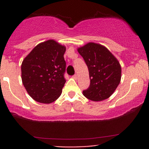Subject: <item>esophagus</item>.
<instances>
[{"label": "esophagus", "mask_w": 149, "mask_h": 149, "mask_svg": "<svg viewBox=\"0 0 149 149\" xmlns=\"http://www.w3.org/2000/svg\"><path fill=\"white\" fill-rule=\"evenodd\" d=\"M77 78H78L77 75H74V76H73V79H77Z\"/></svg>", "instance_id": "34e87169"}]
</instances>
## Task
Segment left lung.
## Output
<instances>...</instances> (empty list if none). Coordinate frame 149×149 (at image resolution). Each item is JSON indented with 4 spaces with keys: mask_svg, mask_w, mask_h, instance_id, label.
Wrapping results in <instances>:
<instances>
[{
    "mask_svg": "<svg viewBox=\"0 0 149 149\" xmlns=\"http://www.w3.org/2000/svg\"><path fill=\"white\" fill-rule=\"evenodd\" d=\"M86 63L90 86L83 94L88 100L100 102L109 98L121 81V65L113 54L102 45L88 42L77 48Z\"/></svg>",
    "mask_w": 149,
    "mask_h": 149,
    "instance_id": "left-lung-1",
    "label": "left lung"
}]
</instances>
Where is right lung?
<instances>
[{
	"label": "right lung",
	"mask_w": 149,
	"mask_h": 149,
	"mask_svg": "<svg viewBox=\"0 0 149 149\" xmlns=\"http://www.w3.org/2000/svg\"><path fill=\"white\" fill-rule=\"evenodd\" d=\"M65 45L48 40L34 47L22 63V80L36 102L50 104L59 98L65 83Z\"/></svg>",
	"instance_id": "add662e5"
}]
</instances>
